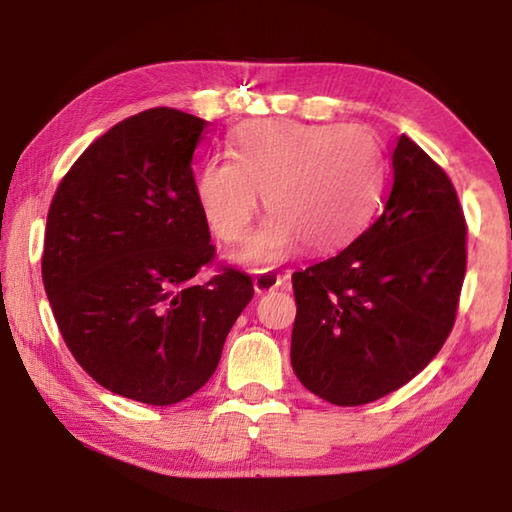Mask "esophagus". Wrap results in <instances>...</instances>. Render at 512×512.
Here are the masks:
<instances>
[{
  "label": "esophagus",
  "mask_w": 512,
  "mask_h": 512,
  "mask_svg": "<svg viewBox=\"0 0 512 512\" xmlns=\"http://www.w3.org/2000/svg\"><path fill=\"white\" fill-rule=\"evenodd\" d=\"M282 282H284L282 275H277V273H273V271H259V273L255 275L253 286H255V291H257L259 295H264V293L275 291V288H280Z\"/></svg>",
  "instance_id": "obj_1"
}]
</instances>
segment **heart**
<instances>
[{
	"label": "heart",
	"instance_id": "obj_1",
	"mask_svg": "<svg viewBox=\"0 0 512 512\" xmlns=\"http://www.w3.org/2000/svg\"><path fill=\"white\" fill-rule=\"evenodd\" d=\"M230 156H210L194 192L226 244L248 235L259 192L271 210L239 259L266 268L304 244L311 253L347 246L365 228L380 192V152L367 129L253 120L230 138Z\"/></svg>",
	"mask_w": 512,
	"mask_h": 512
}]
</instances>
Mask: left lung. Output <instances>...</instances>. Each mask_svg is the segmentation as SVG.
Listing matches in <instances>:
<instances>
[{
    "instance_id": "left-lung-1",
    "label": "left lung",
    "mask_w": 512,
    "mask_h": 512,
    "mask_svg": "<svg viewBox=\"0 0 512 512\" xmlns=\"http://www.w3.org/2000/svg\"><path fill=\"white\" fill-rule=\"evenodd\" d=\"M466 232L450 176L398 136L374 224L336 257L293 273L291 365L300 383L340 407L410 383L454 327Z\"/></svg>"
}]
</instances>
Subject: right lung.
<instances>
[{"instance_id":"1","label":"right lung","mask_w":512,"mask_h":512,"mask_svg":"<svg viewBox=\"0 0 512 512\" xmlns=\"http://www.w3.org/2000/svg\"><path fill=\"white\" fill-rule=\"evenodd\" d=\"M208 120L156 107L120 120L64 174L46 217L42 282L73 358L109 392L174 405L208 383L253 300L215 259L192 156Z\"/></svg>"}]
</instances>
